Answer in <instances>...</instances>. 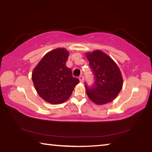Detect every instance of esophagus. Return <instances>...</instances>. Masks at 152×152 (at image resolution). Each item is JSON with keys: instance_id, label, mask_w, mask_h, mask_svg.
Instances as JSON below:
<instances>
[{"instance_id": "obj_1", "label": "esophagus", "mask_w": 152, "mask_h": 152, "mask_svg": "<svg viewBox=\"0 0 152 152\" xmlns=\"http://www.w3.org/2000/svg\"><path fill=\"white\" fill-rule=\"evenodd\" d=\"M79 80H80V82H83V81H84V77H83V76H79Z\"/></svg>"}]
</instances>
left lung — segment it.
Segmentation results:
<instances>
[{
	"label": "left lung",
	"mask_w": 152,
	"mask_h": 152,
	"mask_svg": "<svg viewBox=\"0 0 152 152\" xmlns=\"http://www.w3.org/2000/svg\"><path fill=\"white\" fill-rule=\"evenodd\" d=\"M94 77L92 87L86 84V94L91 101L98 105L112 102L123 87V78L117 64L101 50L86 53Z\"/></svg>",
	"instance_id": "obj_1"
}]
</instances>
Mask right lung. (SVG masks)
<instances>
[{"label":"right lung","mask_w":152,"mask_h":152,"mask_svg":"<svg viewBox=\"0 0 152 152\" xmlns=\"http://www.w3.org/2000/svg\"><path fill=\"white\" fill-rule=\"evenodd\" d=\"M70 53L57 48L46 53L33 70L32 80L37 94L51 104H61L71 96L79 80L66 66Z\"/></svg>","instance_id":"1"}]
</instances>
